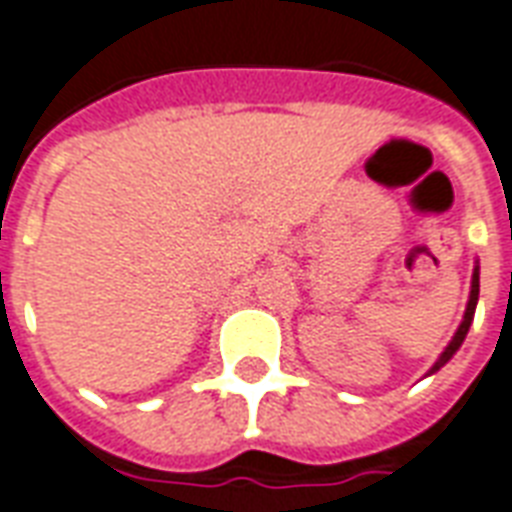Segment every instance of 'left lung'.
Here are the masks:
<instances>
[{
  "label": "left lung",
  "instance_id": "8db88e82",
  "mask_svg": "<svg viewBox=\"0 0 512 512\" xmlns=\"http://www.w3.org/2000/svg\"><path fill=\"white\" fill-rule=\"evenodd\" d=\"M477 297H480V261H475V270H472V286H469V300H466V311H464V319H461V324H458V330H455V335L450 338V343L445 346V352L436 357V363L428 368V374L431 376L436 374L442 365H447L450 360H453V354L461 349V343H464L466 333H469V327H472V322H475V308H477Z\"/></svg>",
  "mask_w": 512,
  "mask_h": 512
}]
</instances>
